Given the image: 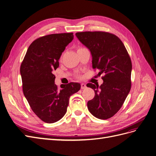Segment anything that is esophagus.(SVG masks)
<instances>
[{
	"label": "esophagus",
	"instance_id": "obj_1",
	"mask_svg": "<svg viewBox=\"0 0 156 156\" xmlns=\"http://www.w3.org/2000/svg\"><path fill=\"white\" fill-rule=\"evenodd\" d=\"M81 89H85L87 88V85L84 83H81Z\"/></svg>",
	"mask_w": 156,
	"mask_h": 156
}]
</instances>
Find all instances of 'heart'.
Returning <instances> with one entry per match:
<instances>
[{
	"label": "heart",
	"mask_w": 156,
	"mask_h": 156,
	"mask_svg": "<svg viewBox=\"0 0 156 156\" xmlns=\"http://www.w3.org/2000/svg\"><path fill=\"white\" fill-rule=\"evenodd\" d=\"M82 49V48H79V49H78V50H79V49ZM78 50H77V51H78Z\"/></svg>",
	"instance_id": "obj_1"
}]
</instances>
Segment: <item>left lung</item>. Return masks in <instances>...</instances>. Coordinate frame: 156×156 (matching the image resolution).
<instances>
[{
  "mask_svg": "<svg viewBox=\"0 0 156 156\" xmlns=\"http://www.w3.org/2000/svg\"><path fill=\"white\" fill-rule=\"evenodd\" d=\"M77 37L90 51L92 68L104 73L99 85L88 83L95 96L87 103L88 111L105 120L120 110L131 89L132 64L124 44L116 36L105 32H77Z\"/></svg>",
  "mask_w": 156,
  "mask_h": 156,
  "instance_id": "obj_1",
  "label": "left lung"
}]
</instances>
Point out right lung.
<instances>
[{
	"mask_svg": "<svg viewBox=\"0 0 156 156\" xmlns=\"http://www.w3.org/2000/svg\"><path fill=\"white\" fill-rule=\"evenodd\" d=\"M73 39V33L47 35L30 45L20 73L23 90L27 101L37 116L46 123H54L64 116L69 97L81 88L78 83L60 86L55 84L53 72L59 66L58 60Z\"/></svg>",
	"mask_w": 156,
	"mask_h": 156,
	"instance_id": "add662e5",
	"label": "right lung"
}]
</instances>
